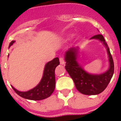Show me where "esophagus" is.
<instances>
[{"mask_svg": "<svg viewBox=\"0 0 121 121\" xmlns=\"http://www.w3.org/2000/svg\"><path fill=\"white\" fill-rule=\"evenodd\" d=\"M60 63L61 65H63L65 64V60H64V58L63 57H60Z\"/></svg>", "mask_w": 121, "mask_h": 121, "instance_id": "34e87169", "label": "esophagus"}]
</instances>
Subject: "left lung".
<instances>
[{"label":"left lung","mask_w":121,"mask_h":121,"mask_svg":"<svg viewBox=\"0 0 121 121\" xmlns=\"http://www.w3.org/2000/svg\"><path fill=\"white\" fill-rule=\"evenodd\" d=\"M91 39H99L106 47L109 56V69L106 73L99 75L87 73L76 61L78 51L76 48H71L67 51L65 57L66 61L65 67L71 78L73 80L76 88L81 93L87 95H98L102 93L108 86L114 73L113 60L103 35H95Z\"/></svg>","instance_id":"1"}]
</instances>
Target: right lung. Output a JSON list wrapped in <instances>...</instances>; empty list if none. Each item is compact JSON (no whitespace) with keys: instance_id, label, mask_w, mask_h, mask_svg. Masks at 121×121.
Masks as SVG:
<instances>
[{"instance_id":"1","label":"right lung","mask_w":121,"mask_h":121,"mask_svg":"<svg viewBox=\"0 0 121 121\" xmlns=\"http://www.w3.org/2000/svg\"><path fill=\"white\" fill-rule=\"evenodd\" d=\"M15 41H12L9 43V47L14 43ZM60 64L59 58H55L52 60L48 62L45 65L43 76L39 84L34 89L26 92H21L17 91L12 87L15 92L20 96L26 99L33 100H40L47 99L52 95L54 91L56 86L55 69Z\"/></svg>"}]
</instances>
